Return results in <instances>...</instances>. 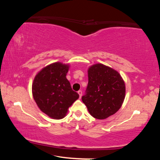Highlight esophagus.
Here are the masks:
<instances>
[{
  "mask_svg": "<svg viewBox=\"0 0 160 160\" xmlns=\"http://www.w3.org/2000/svg\"><path fill=\"white\" fill-rule=\"evenodd\" d=\"M78 94H79L80 98H81V97H82V91H81V90H79V91L78 92Z\"/></svg>",
  "mask_w": 160,
  "mask_h": 160,
  "instance_id": "34e87169",
  "label": "esophagus"
}]
</instances>
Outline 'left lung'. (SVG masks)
I'll list each match as a JSON object with an SVG mask.
<instances>
[{
	"mask_svg": "<svg viewBox=\"0 0 160 160\" xmlns=\"http://www.w3.org/2000/svg\"><path fill=\"white\" fill-rule=\"evenodd\" d=\"M88 85L82 100L94 118L105 119L122 106L126 86L122 77L114 69L102 63L88 68Z\"/></svg>",
	"mask_w": 160,
	"mask_h": 160,
	"instance_id": "1",
	"label": "left lung"
}]
</instances>
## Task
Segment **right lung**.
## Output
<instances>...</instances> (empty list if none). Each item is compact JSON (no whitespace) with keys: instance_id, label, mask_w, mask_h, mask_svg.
I'll return each instance as SVG.
<instances>
[{"instance_id":"right-lung-1","label":"right lung","mask_w":160,"mask_h":160,"mask_svg":"<svg viewBox=\"0 0 160 160\" xmlns=\"http://www.w3.org/2000/svg\"><path fill=\"white\" fill-rule=\"evenodd\" d=\"M69 67V64L60 62L51 63L38 72L32 83L35 102L51 118H64L68 108L79 98L66 78Z\"/></svg>"}]
</instances>
